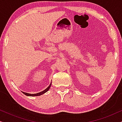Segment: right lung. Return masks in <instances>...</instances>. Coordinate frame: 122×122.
Listing matches in <instances>:
<instances>
[{"label": "right lung", "mask_w": 122, "mask_h": 122, "mask_svg": "<svg viewBox=\"0 0 122 122\" xmlns=\"http://www.w3.org/2000/svg\"><path fill=\"white\" fill-rule=\"evenodd\" d=\"M51 84H50L49 86H48V87L46 88V89L44 90V91L38 93H36V94H29V93H25V92H23V94H24L25 95V96H30V97H34V96H41V95L44 94L45 93H46V92H48V91H49V88H51Z\"/></svg>", "instance_id": "right-lung-1"}]
</instances>
